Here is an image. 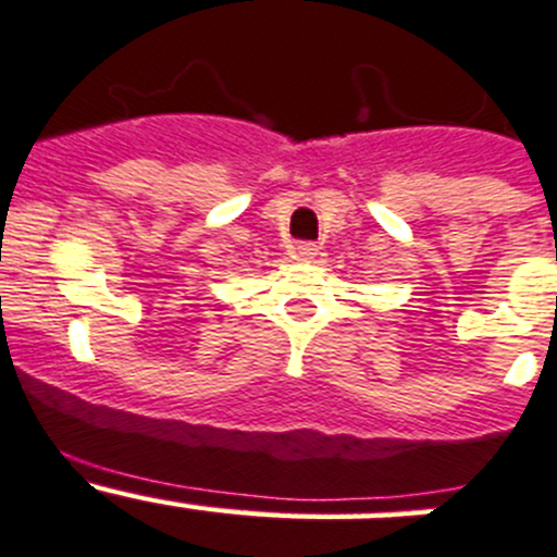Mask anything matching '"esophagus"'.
<instances>
[{
    "label": "esophagus",
    "mask_w": 557,
    "mask_h": 557,
    "mask_svg": "<svg viewBox=\"0 0 557 557\" xmlns=\"http://www.w3.org/2000/svg\"><path fill=\"white\" fill-rule=\"evenodd\" d=\"M292 255H295V260L300 262H313L319 257V249L313 244H297L295 249H292Z\"/></svg>",
    "instance_id": "esophagus-1"
}]
</instances>
